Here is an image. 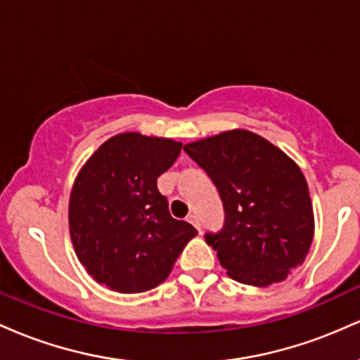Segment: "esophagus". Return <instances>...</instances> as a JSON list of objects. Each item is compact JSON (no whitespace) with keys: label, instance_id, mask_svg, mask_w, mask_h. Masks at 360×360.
<instances>
[{"label":"esophagus","instance_id":"esophagus-1","mask_svg":"<svg viewBox=\"0 0 360 360\" xmlns=\"http://www.w3.org/2000/svg\"><path fill=\"white\" fill-rule=\"evenodd\" d=\"M188 221L191 223L193 226H196V230H198V232H200V230H201V225H200V218H198L196 214H189V217H188Z\"/></svg>","mask_w":360,"mask_h":360}]
</instances>
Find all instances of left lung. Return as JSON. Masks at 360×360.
<instances>
[{
  "mask_svg": "<svg viewBox=\"0 0 360 360\" xmlns=\"http://www.w3.org/2000/svg\"><path fill=\"white\" fill-rule=\"evenodd\" d=\"M208 174L225 213L206 232L221 267L238 283L266 288L301 266L313 240V208L303 172L289 157L247 130L184 146Z\"/></svg>",
  "mask_w": 360,
  "mask_h": 360,
  "instance_id": "1",
  "label": "left lung"
}]
</instances>
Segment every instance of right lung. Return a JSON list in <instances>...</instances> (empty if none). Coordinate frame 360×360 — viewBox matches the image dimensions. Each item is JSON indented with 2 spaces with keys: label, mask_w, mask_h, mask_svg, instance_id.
<instances>
[{
  "label": "right lung",
  "mask_w": 360,
  "mask_h": 360,
  "mask_svg": "<svg viewBox=\"0 0 360 360\" xmlns=\"http://www.w3.org/2000/svg\"><path fill=\"white\" fill-rule=\"evenodd\" d=\"M183 143L120 134L91 155L74 183L69 230L77 259L100 284L142 292L162 283L198 230L169 213L157 177Z\"/></svg>",
  "instance_id": "obj_1"
}]
</instances>
